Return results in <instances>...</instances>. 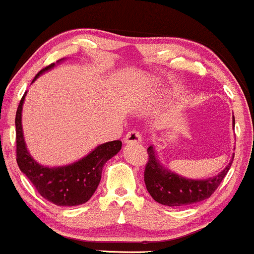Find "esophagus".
Here are the masks:
<instances>
[{"label":"esophagus","instance_id":"1","mask_svg":"<svg viewBox=\"0 0 254 254\" xmlns=\"http://www.w3.org/2000/svg\"><path fill=\"white\" fill-rule=\"evenodd\" d=\"M140 140H142V136L138 131H130V132L127 133L125 136L124 142L125 144H139Z\"/></svg>","mask_w":254,"mask_h":254}]
</instances>
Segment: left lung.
<instances>
[{"label": "left lung", "instance_id": "left-lung-1", "mask_svg": "<svg viewBox=\"0 0 254 254\" xmlns=\"http://www.w3.org/2000/svg\"><path fill=\"white\" fill-rule=\"evenodd\" d=\"M148 155L149 160L144 170L145 187L156 202L169 207L186 206L208 198L225 179L234 158L233 154L227 167L218 175L203 180H194L179 175L164 167L158 160L154 145L148 148Z\"/></svg>", "mask_w": 254, "mask_h": 254}]
</instances>
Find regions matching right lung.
I'll list each match as a JSON object with an SVG mask.
<instances>
[{
    "label": "right lung",
    "mask_w": 254,
    "mask_h": 254,
    "mask_svg": "<svg viewBox=\"0 0 254 254\" xmlns=\"http://www.w3.org/2000/svg\"><path fill=\"white\" fill-rule=\"evenodd\" d=\"M64 59L57 61L60 64ZM56 63L41 69L32 82L42 73L50 71ZM27 92H24L19 104L15 118L16 127V161L20 170L34 185L42 197L50 202L63 207L78 206L87 202L96 191L102 179L103 167L110 158L117 155L122 149L121 140H112L99 144L86 156L71 164L47 167L33 158L27 148L22 129V108Z\"/></svg>",
    "instance_id": "right-lung-1"
}]
</instances>
